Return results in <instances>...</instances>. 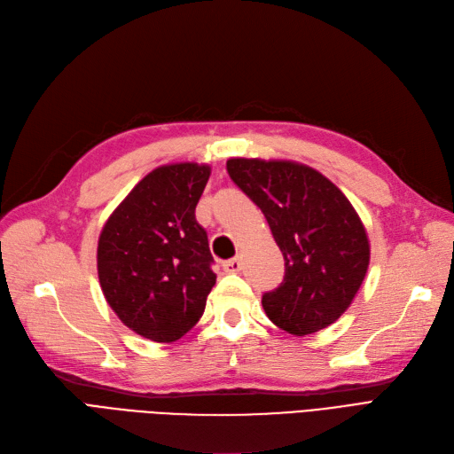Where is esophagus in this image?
<instances>
[{
    "label": "esophagus",
    "instance_id": "esophagus-1",
    "mask_svg": "<svg viewBox=\"0 0 454 454\" xmlns=\"http://www.w3.org/2000/svg\"><path fill=\"white\" fill-rule=\"evenodd\" d=\"M223 270L227 274H237V271L242 270V261L240 259H229L223 262Z\"/></svg>",
    "mask_w": 454,
    "mask_h": 454
}]
</instances>
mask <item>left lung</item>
Returning a JSON list of instances; mask_svg holds the SVG:
<instances>
[{
	"label": "left lung",
	"instance_id": "obj_1",
	"mask_svg": "<svg viewBox=\"0 0 454 454\" xmlns=\"http://www.w3.org/2000/svg\"><path fill=\"white\" fill-rule=\"evenodd\" d=\"M227 173L255 203L283 259V283L262 296L278 328L303 337L348 309L365 279L367 231L344 193L317 169L288 160L231 158Z\"/></svg>",
	"mask_w": 454,
	"mask_h": 454
}]
</instances>
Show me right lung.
<instances>
[{
    "mask_svg": "<svg viewBox=\"0 0 454 454\" xmlns=\"http://www.w3.org/2000/svg\"><path fill=\"white\" fill-rule=\"evenodd\" d=\"M210 166L169 164L141 178L102 227L97 266L106 301L137 335L173 342L201 318L215 283L195 207Z\"/></svg>",
    "mask_w": 454,
    "mask_h": 454,
    "instance_id": "add662e5",
    "label": "right lung"
}]
</instances>
